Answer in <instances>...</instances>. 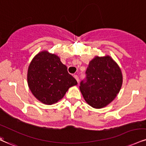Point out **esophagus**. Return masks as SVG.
I'll list each match as a JSON object with an SVG mask.
<instances>
[{"label": "esophagus", "instance_id": "obj_1", "mask_svg": "<svg viewBox=\"0 0 146 146\" xmlns=\"http://www.w3.org/2000/svg\"><path fill=\"white\" fill-rule=\"evenodd\" d=\"M74 78H75V80H77V82H78V83L79 84V78H78V75H74Z\"/></svg>", "mask_w": 146, "mask_h": 146}]
</instances>
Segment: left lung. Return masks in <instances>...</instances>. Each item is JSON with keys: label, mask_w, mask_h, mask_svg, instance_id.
<instances>
[{"label": "left lung", "mask_w": 146, "mask_h": 146, "mask_svg": "<svg viewBox=\"0 0 146 146\" xmlns=\"http://www.w3.org/2000/svg\"><path fill=\"white\" fill-rule=\"evenodd\" d=\"M86 79L80 89L85 101L96 109L110 104L120 92L122 75L117 63L110 56H96L89 63Z\"/></svg>", "instance_id": "obj_1"}]
</instances>
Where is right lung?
Returning <instances> with one entry per match:
<instances>
[{
  "label": "right lung",
  "mask_w": 146,
  "mask_h": 146,
  "mask_svg": "<svg viewBox=\"0 0 146 146\" xmlns=\"http://www.w3.org/2000/svg\"><path fill=\"white\" fill-rule=\"evenodd\" d=\"M27 80L33 95L46 105L57 103L70 87L78 84L58 56L47 51L39 52L31 61Z\"/></svg>",
  "instance_id": "add662e5"
}]
</instances>
